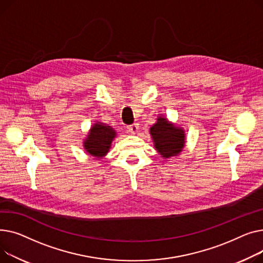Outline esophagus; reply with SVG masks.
<instances>
[{
    "instance_id": "obj_1",
    "label": "esophagus",
    "mask_w": 263,
    "mask_h": 263,
    "mask_svg": "<svg viewBox=\"0 0 263 263\" xmlns=\"http://www.w3.org/2000/svg\"><path fill=\"white\" fill-rule=\"evenodd\" d=\"M138 129H139V126H138V124H136V123H135V124H132V125L127 126V130L132 134H136L138 132Z\"/></svg>"
}]
</instances>
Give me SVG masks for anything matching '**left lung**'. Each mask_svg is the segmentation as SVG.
Returning a JSON list of instances; mask_svg holds the SVG:
<instances>
[{
  "label": "left lung",
  "instance_id": "1",
  "mask_svg": "<svg viewBox=\"0 0 263 263\" xmlns=\"http://www.w3.org/2000/svg\"><path fill=\"white\" fill-rule=\"evenodd\" d=\"M149 130L155 147L162 157L168 158L175 156L182 151L184 145L182 129L170 124L164 118L157 119V123H155Z\"/></svg>",
  "mask_w": 263,
  "mask_h": 263
}]
</instances>
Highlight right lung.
I'll use <instances>...</instances> for the list:
<instances>
[{"instance_id": "1", "label": "right lung", "mask_w": 263, "mask_h": 263, "mask_svg": "<svg viewBox=\"0 0 263 263\" xmlns=\"http://www.w3.org/2000/svg\"><path fill=\"white\" fill-rule=\"evenodd\" d=\"M116 137V132L102 123H97L88 135L85 141V149L95 157H103L110 147L111 141Z\"/></svg>"}]
</instances>
